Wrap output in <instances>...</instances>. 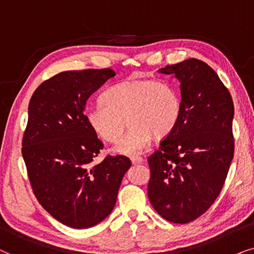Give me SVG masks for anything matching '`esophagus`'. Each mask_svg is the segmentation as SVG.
Returning a JSON list of instances; mask_svg holds the SVG:
<instances>
[{
  "instance_id": "1",
  "label": "esophagus",
  "mask_w": 254,
  "mask_h": 254,
  "mask_svg": "<svg viewBox=\"0 0 254 254\" xmlns=\"http://www.w3.org/2000/svg\"><path fill=\"white\" fill-rule=\"evenodd\" d=\"M131 162H132L133 165H138V164H143L144 162V159L139 157V155H133V157H131Z\"/></svg>"
}]
</instances>
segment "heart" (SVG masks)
Instances as JSON below:
<instances>
[{"instance_id": "heart-1", "label": "heart", "mask_w": 254, "mask_h": 254, "mask_svg": "<svg viewBox=\"0 0 254 254\" xmlns=\"http://www.w3.org/2000/svg\"><path fill=\"white\" fill-rule=\"evenodd\" d=\"M102 106L87 108L84 118L100 139L115 143L124 130L129 131L114 151L133 155L146 150L152 138L170 136L180 121L181 100L177 89L166 81L127 79L108 88L101 96Z\"/></svg>"}]
</instances>
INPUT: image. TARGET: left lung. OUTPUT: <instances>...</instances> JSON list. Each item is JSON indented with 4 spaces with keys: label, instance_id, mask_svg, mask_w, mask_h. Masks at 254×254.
Here are the masks:
<instances>
[{
    "label": "left lung",
    "instance_id": "8db88e82",
    "mask_svg": "<svg viewBox=\"0 0 254 254\" xmlns=\"http://www.w3.org/2000/svg\"><path fill=\"white\" fill-rule=\"evenodd\" d=\"M159 72L180 82L181 116L147 158V194L161 217L186 224L203 215L222 190L235 150V108L228 88L201 60L190 58Z\"/></svg>",
    "mask_w": 254,
    "mask_h": 254
}]
</instances>
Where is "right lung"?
<instances>
[{"label": "right lung", "instance_id": "obj_1", "mask_svg": "<svg viewBox=\"0 0 254 254\" xmlns=\"http://www.w3.org/2000/svg\"><path fill=\"white\" fill-rule=\"evenodd\" d=\"M115 75L110 68L62 72L44 81L29 103L22 154L33 194L73 229L92 228L109 216L131 166L124 155L94 164L103 143L84 118L87 100Z\"/></svg>", "mask_w": 254, "mask_h": 254}]
</instances>
